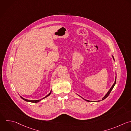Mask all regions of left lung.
<instances>
[{"instance_id": "obj_1", "label": "left lung", "mask_w": 131, "mask_h": 131, "mask_svg": "<svg viewBox=\"0 0 131 131\" xmlns=\"http://www.w3.org/2000/svg\"><path fill=\"white\" fill-rule=\"evenodd\" d=\"M112 57H113V59L114 60V57H113V56H112ZM116 78H115V82L114 83V84H113V85L112 86V87L110 88V89L109 90V91L107 92V93L105 94V95L102 98V100H104V99H105L108 95H109V94H110V93H111V91L112 90V89H113V88H114V86H115V84H116ZM82 98V97H81ZM83 99H84L85 101H88V102H99V101H101V100H98V101H90V100H86V99H84V98H83Z\"/></svg>"}]
</instances>
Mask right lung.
Instances as JSON below:
<instances>
[{
    "label": "right lung",
    "mask_w": 131,
    "mask_h": 131,
    "mask_svg": "<svg viewBox=\"0 0 131 131\" xmlns=\"http://www.w3.org/2000/svg\"><path fill=\"white\" fill-rule=\"evenodd\" d=\"M51 92H52V90L51 91V92L49 93V94H48V95H47L46 97H43V98H42V99H39V100H28V99H25V98H23V97H22L21 96H20V97L23 99V100H25V101H27V102H34V103H37V102H39L40 100H41L42 99H44V98H46V97H47L48 96H49L50 94H51Z\"/></svg>",
    "instance_id": "obj_1"
}]
</instances>
